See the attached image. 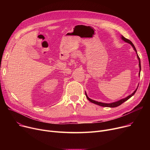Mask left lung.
<instances>
[{
  "label": "left lung",
  "mask_w": 150,
  "mask_h": 150,
  "mask_svg": "<svg viewBox=\"0 0 150 150\" xmlns=\"http://www.w3.org/2000/svg\"><path fill=\"white\" fill-rule=\"evenodd\" d=\"M121 38L123 39V40L125 42H127V43H128V44H130L132 45V47L134 48V50L136 51V53H137V58H138V59H139V69H140V70H139V76H140V70H141L140 59V58H139V55L137 54V50H136V47H134V44H132V42L130 40H129V39H127V38H125L124 36H122ZM138 86H139V85H138ZM138 86H137V89L134 91V92L132 93H131V95L128 96L127 97H126V98H123V99H121V100H119V101H117L113 102V103H101V102H98V101H95V100H92V99H91L90 98L88 97V95H87V93H86V92H85V94H86V97H87L88 100L89 101H90L91 102H92V103L96 104V105H99V106H103V107L115 108V107H117V106H120V105H122L123 103H124L125 101H126L127 100H128L129 98H130L132 96L134 95V93H136V91H137V88H138Z\"/></svg>",
  "instance_id": "1"
}]
</instances>
